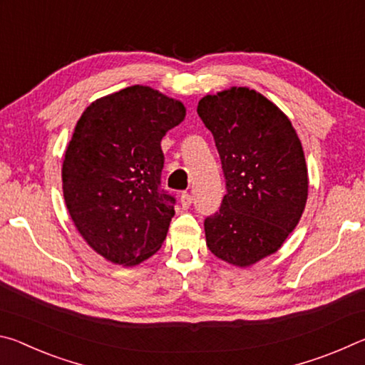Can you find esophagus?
Listing matches in <instances>:
<instances>
[{"label":"esophagus","instance_id":"esophagus-1","mask_svg":"<svg viewBox=\"0 0 365 365\" xmlns=\"http://www.w3.org/2000/svg\"><path fill=\"white\" fill-rule=\"evenodd\" d=\"M191 202H193V196L188 195V193H183L180 196V205L183 209H188L191 206Z\"/></svg>","mask_w":365,"mask_h":365}]
</instances>
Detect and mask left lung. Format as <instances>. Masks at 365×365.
<instances>
[{"instance_id": "obj_1", "label": "left lung", "mask_w": 365, "mask_h": 365, "mask_svg": "<svg viewBox=\"0 0 365 365\" xmlns=\"http://www.w3.org/2000/svg\"><path fill=\"white\" fill-rule=\"evenodd\" d=\"M217 146L227 195L205 220L215 257L250 267L274 255L294 230L307 201V168L298 133L267 98L232 86L197 103Z\"/></svg>"}]
</instances>
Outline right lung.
I'll list each match as a JSON object with an SVG mask.
<instances>
[{
	"label": "right lung",
	"mask_w": 365,
	"mask_h": 365,
	"mask_svg": "<svg viewBox=\"0 0 365 365\" xmlns=\"http://www.w3.org/2000/svg\"><path fill=\"white\" fill-rule=\"evenodd\" d=\"M185 114L183 103L133 85L80 115L64 154V201L78 233L108 261L132 267L163 246L175 197L159 188L160 140Z\"/></svg>",
	"instance_id": "add662e5"
}]
</instances>
